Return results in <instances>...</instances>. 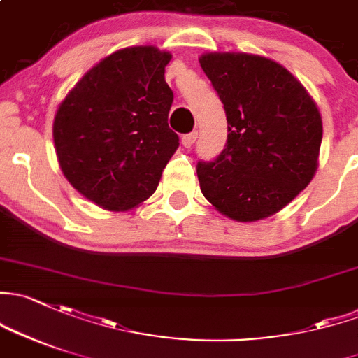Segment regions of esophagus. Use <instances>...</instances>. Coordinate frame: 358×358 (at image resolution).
Wrapping results in <instances>:
<instances>
[{
    "mask_svg": "<svg viewBox=\"0 0 358 358\" xmlns=\"http://www.w3.org/2000/svg\"><path fill=\"white\" fill-rule=\"evenodd\" d=\"M197 137H199V134H197V131H190V134L183 135V137H182V144L185 145L187 149H190L192 145L195 144V141H197Z\"/></svg>",
    "mask_w": 358,
    "mask_h": 358,
    "instance_id": "esophagus-1",
    "label": "esophagus"
}]
</instances>
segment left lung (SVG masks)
Returning <instances> with one entry per match:
<instances>
[{
    "label": "left lung",
    "instance_id": "left-lung-1",
    "mask_svg": "<svg viewBox=\"0 0 358 358\" xmlns=\"http://www.w3.org/2000/svg\"><path fill=\"white\" fill-rule=\"evenodd\" d=\"M199 62L228 122L220 156L197 163L202 194L231 220H264L310 183L321 115L303 85L276 62L245 52H208Z\"/></svg>",
    "mask_w": 358,
    "mask_h": 358
}]
</instances>
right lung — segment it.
Here are the masks:
<instances>
[{"mask_svg": "<svg viewBox=\"0 0 358 358\" xmlns=\"http://www.w3.org/2000/svg\"><path fill=\"white\" fill-rule=\"evenodd\" d=\"M171 59L152 46L120 50L97 63L59 104L56 156L75 190L108 210L135 208L157 189L178 149L168 127Z\"/></svg>", "mask_w": 358, "mask_h": 358, "instance_id": "right-lung-1", "label": "right lung"}]
</instances>
